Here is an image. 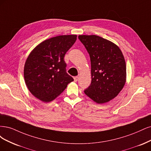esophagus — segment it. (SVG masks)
Listing matches in <instances>:
<instances>
[{
	"label": "esophagus",
	"mask_w": 151,
	"mask_h": 151,
	"mask_svg": "<svg viewBox=\"0 0 151 151\" xmlns=\"http://www.w3.org/2000/svg\"><path fill=\"white\" fill-rule=\"evenodd\" d=\"M78 78H79L78 76H75V77H74V81H75V82L78 81Z\"/></svg>",
	"instance_id": "obj_1"
}]
</instances>
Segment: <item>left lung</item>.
I'll return each mask as SVG.
<instances>
[{"instance_id": "1", "label": "left lung", "mask_w": 151, "mask_h": 151, "mask_svg": "<svg viewBox=\"0 0 151 151\" xmlns=\"http://www.w3.org/2000/svg\"><path fill=\"white\" fill-rule=\"evenodd\" d=\"M78 39L88 52L91 82L85 93L98 104L114 99L126 80V65L119 47L96 35H80Z\"/></svg>"}]
</instances>
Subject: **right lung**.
<instances>
[{"instance_id":"right-lung-1","label":"right lung","mask_w":151,"mask_h":151,"mask_svg":"<svg viewBox=\"0 0 151 151\" xmlns=\"http://www.w3.org/2000/svg\"><path fill=\"white\" fill-rule=\"evenodd\" d=\"M76 40V35L52 37L40 44L29 55L24 66V80L37 99L51 101L74 80L67 73L64 57Z\"/></svg>"}]
</instances>
